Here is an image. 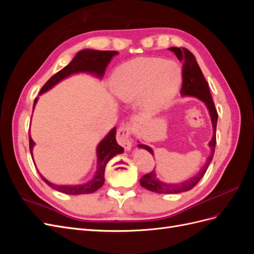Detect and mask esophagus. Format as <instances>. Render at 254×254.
Returning a JSON list of instances; mask_svg holds the SVG:
<instances>
[{
    "label": "esophagus",
    "mask_w": 254,
    "mask_h": 254,
    "mask_svg": "<svg viewBox=\"0 0 254 254\" xmlns=\"http://www.w3.org/2000/svg\"><path fill=\"white\" fill-rule=\"evenodd\" d=\"M131 134V128L129 125H124L119 128L117 133V140L120 145H122L126 150H130L132 147V140L130 139Z\"/></svg>",
    "instance_id": "esophagus-1"
}]
</instances>
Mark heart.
Returning a JSON list of instances; mask_svg holds the SVG:
<instances>
[{
    "label": "heart",
    "instance_id": "1",
    "mask_svg": "<svg viewBox=\"0 0 254 254\" xmlns=\"http://www.w3.org/2000/svg\"><path fill=\"white\" fill-rule=\"evenodd\" d=\"M182 80L180 65L161 58H135L115 67L111 76L114 95L132 103L142 96L143 107L157 112L170 103Z\"/></svg>",
    "mask_w": 254,
    "mask_h": 254
}]
</instances>
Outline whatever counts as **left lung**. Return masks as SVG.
<instances>
[{"label":"left lung","instance_id":"left-lung-1","mask_svg":"<svg viewBox=\"0 0 254 254\" xmlns=\"http://www.w3.org/2000/svg\"><path fill=\"white\" fill-rule=\"evenodd\" d=\"M168 50L173 52L177 56V58L179 59L180 63H182V88L180 91L181 95L196 97L205 105L212 121L213 136L209 143V147L211 149L210 157L206 159V162L200 170V172L194 177H191V178L179 183H167L159 179L155 170L142 177L140 179L141 186L145 189H147L148 190L155 191V193L158 194H178L182 193V191H188L193 189L196 184L200 181L214 156L215 145H216V126L218 119V114L216 109H215V105L211 96L209 83L206 82L193 54L184 48H170ZM137 147L146 149L153 156V150L149 146L140 143L137 145Z\"/></svg>","mask_w":254,"mask_h":254}]
</instances>
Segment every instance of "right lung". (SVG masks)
Masks as SVG:
<instances>
[{"label":"right lung","mask_w":254,"mask_h":254,"mask_svg":"<svg viewBox=\"0 0 254 254\" xmlns=\"http://www.w3.org/2000/svg\"><path fill=\"white\" fill-rule=\"evenodd\" d=\"M118 52L115 51H96V50H82L79 51L76 56L73 58L70 64L65 65L63 70H60L54 76L45 82L42 89L40 90L39 95L45 93L53 87H55L58 82L64 80L71 75L78 74V73H88L93 76H96L97 78L101 79L106 71V67L110 64L112 58L118 55ZM37 97L34 102L33 108L35 109V106L38 102ZM117 135V128H113L111 131L107 134L102 142L97 145L96 148V156H97V167L96 172L93 178L89 182L83 184H77V186H58V184H54L47 180L44 177L40 174L42 180L48 184L52 189L56 190L61 193L68 194V195H81V194H91L94 193L99 188L103 187L105 182V168L107 163L114 157L119 155V153L124 152V148L120 146L115 139ZM35 146V142L33 141L32 136L29 134V150L32 153L33 158V148Z\"/></svg>","instance_id":"right-lung-1"}]
</instances>
